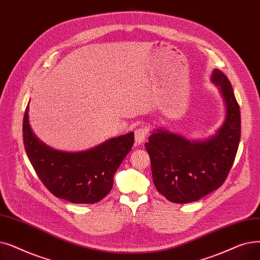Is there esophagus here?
<instances>
[{
	"mask_svg": "<svg viewBox=\"0 0 260 260\" xmlns=\"http://www.w3.org/2000/svg\"><path fill=\"white\" fill-rule=\"evenodd\" d=\"M146 135H148V128L143 126L137 128L135 131V141L137 144H141L145 140Z\"/></svg>",
	"mask_w": 260,
	"mask_h": 260,
	"instance_id": "esophagus-1",
	"label": "esophagus"
}]
</instances>
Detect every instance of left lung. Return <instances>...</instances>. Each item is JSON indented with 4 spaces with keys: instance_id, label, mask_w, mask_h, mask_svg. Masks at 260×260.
Instances as JSON below:
<instances>
[{
    "instance_id": "obj_1",
    "label": "left lung",
    "mask_w": 260,
    "mask_h": 260,
    "mask_svg": "<svg viewBox=\"0 0 260 260\" xmlns=\"http://www.w3.org/2000/svg\"><path fill=\"white\" fill-rule=\"evenodd\" d=\"M210 81L218 87L225 118L212 136L191 140L166 128L152 132L145 143L154 185L167 200L178 204L199 201L222 186L238 150L241 122L229 78L214 69Z\"/></svg>"
}]
</instances>
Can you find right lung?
<instances>
[{
    "mask_svg": "<svg viewBox=\"0 0 260 260\" xmlns=\"http://www.w3.org/2000/svg\"><path fill=\"white\" fill-rule=\"evenodd\" d=\"M29 103L23 119V143L28 159L43 185L56 198L74 204H93L105 198L114 176L134 144V133L110 138L80 152L55 150L32 133Z\"/></svg>",
    "mask_w": 260,
    "mask_h": 260,
    "instance_id": "add662e5",
    "label": "right lung"
}]
</instances>
